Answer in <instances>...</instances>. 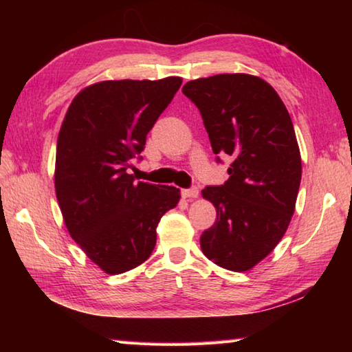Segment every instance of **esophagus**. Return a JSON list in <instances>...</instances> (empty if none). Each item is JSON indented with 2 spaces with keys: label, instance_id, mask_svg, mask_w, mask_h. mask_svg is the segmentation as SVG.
<instances>
[{
  "label": "esophagus",
  "instance_id": "1",
  "mask_svg": "<svg viewBox=\"0 0 352 352\" xmlns=\"http://www.w3.org/2000/svg\"><path fill=\"white\" fill-rule=\"evenodd\" d=\"M182 195H183L184 199H195V197H199V188L192 186V188H189V189H183L182 190Z\"/></svg>",
  "mask_w": 352,
  "mask_h": 352
}]
</instances>
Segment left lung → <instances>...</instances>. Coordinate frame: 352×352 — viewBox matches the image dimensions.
<instances>
[{"mask_svg":"<svg viewBox=\"0 0 352 352\" xmlns=\"http://www.w3.org/2000/svg\"><path fill=\"white\" fill-rule=\"evenodd\" d=\"M183 94L197 107L217 163L230 155V178L201 195L217 219L200 237L201 252L226 270L245 272L281 241L295 211L301 157L281 98L250 74L190 80Z\"/></svg>","mask_w":352,"mask_h":352,"instance_id":"8db88e82","label":"left lung"}]
</instances>
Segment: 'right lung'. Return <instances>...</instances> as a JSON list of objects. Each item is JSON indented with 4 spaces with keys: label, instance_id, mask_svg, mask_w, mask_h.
I'll return each mask as SVG.
<instances>
[{
    "label": "right lung",
    "instance_id": "obj_1",
    "mask_svg": "<svg viewBox=\"0 0 352 352\" xmlns=\"http://www.w3.org/2000/svg\"><path fill=\"white\" fill-rule=\"evenodd\" d=\"M182 85L162 80H105L71 102L57 140L56 194L65 225L94 264L110 275L152 254L157 226L180 189L136 182L146 136Z\"/></svg>",
    "mask_w": 352,
    "mask_h": 352
}]
</instances>
